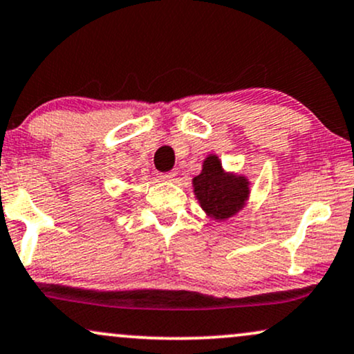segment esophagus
<instances>
[{
	"mask_svg": "<svg viewBox=\"0 0 354 354\" xmlns=\"http://www.w3.org/2000/svg\"><path fill=\"white\" fill-rule=\"evenodd\" d=\"M176 176H177V174L174 172V170H170V172L160 174V178H162V180H165V182H172V180H176Z\"/></svg>",
	"mask_w": 354,
	"mask_h": 354,
	"instance_id": "34e87169",
	"label": "esophagus"
}]
</instances>
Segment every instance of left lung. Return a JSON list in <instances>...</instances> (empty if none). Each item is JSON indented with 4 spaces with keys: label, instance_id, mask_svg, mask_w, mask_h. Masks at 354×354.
<instances>
[{
    "label": "left lung",
    "instance_id": "1",
    "mask_svg": "<svg viewBox=\"0 0 354 354\" xmlns=\"http://www.w3.org/2000/svg\"><path fill=\"white\" fill-rule=\"evenodd\" d=\"M192 184L201 207L215 220L235 215L250 194L247 178L227 174L217 156H209L203 160L202 172L194 177Z\"/></svg>",
    "mask_w": 354,
    "mask_h": 354
}]
</instances>
